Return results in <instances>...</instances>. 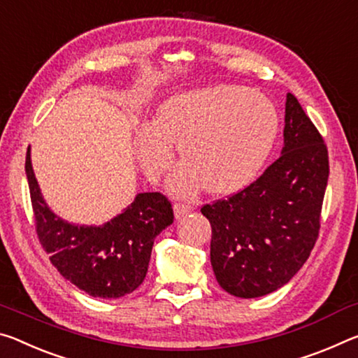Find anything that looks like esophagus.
Masks as SVG:
<instances>
[{"mask_svg":"<svg viewBox=\"0 0 358 358\" xmlns=\"http://www.w3.org/2000/svg\"><path fill=\"white\" fill-rule=\"evenodd\" d=\"M192 210H193V206H190V204H187V203H176L174 204V215H176V219L184 217V215L192 213Z\"/></svg>","mask_w":358,"mask_h":358,"instance_id":"1","label":"esophagus"}]
</instances>
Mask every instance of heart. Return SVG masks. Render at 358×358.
<instances>
[{
	"label": "heart",
	"instance_id": "1",
	"mask_svg": "<svg viewBox=\"0 0 358 358\" xmlns=\"http://www.w3.org/2000/svg\"><path fill=\"white\" fill-rule=\"evenodd\" d=\"M278 130L276 108L263 93L209 87L163 103L155 124L139 130L136 150L144 173L158 179L171 166L176 144L184 162L171 178L176 193L190 195L204 185L214 195H228L260 171Z\"/></svg>",
	"mask_w": 358,
	"mask_h": 358
}]
</instances>
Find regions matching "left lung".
Listing matches in <instances>:
<instances>
[{
    "label": "left lung",
    "instance_id": "1",
    "mask_svg": "<svg viewBox=\"0 0 358 358\" xmlns=\"http://www.w3.org/2000/svg\"><path fill=\"white\" fill-rule=\"evenodd\" d=\"M328 173L324 138L287 93L280 157L245 189L201 208L213 228L210 265L222 289L263 296L300 271L319 236Z\"/></svg>",
    "mask_w": 358,
    "mask_h": 358
}]
</instances>
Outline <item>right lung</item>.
Instances as JSON below:
<instances>
[{"instance_id": "obj_1", "label": "right lung", "mask_w": 358, "mask_h": 358, "mask_svg": "<svg viewBox=\"0 0 358 358\" xmlns=\"http://www.w3.org/2000/svg\"><path fill=\"white\" fill-rule=\"evenodd\" d=\"M25 173L36 233L64 279L95 298H120L143 284L157 234L173 224V206L158 192L138 193L124 213L104 225H76L52 213L34 178L30 148Z\"/></svg>"}]
</instances>
